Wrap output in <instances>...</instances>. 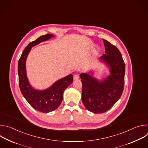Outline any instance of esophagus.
Masks as SVG:
<instances>
[{"mask_svg":"<svg viewBox=\"0 0 148 148\" xmlns=\"http://www.w3.org/2000/svg\"><path fill=\"white\" fill-rule=\"evenodd\" d=\"M73 78H74V80H77V79H79V75H77V74H75V75H74Z\"/></svg>","mask_w":148,"mask_h":148,"instance_id":"1","label":"esophagus"}]
</instances>
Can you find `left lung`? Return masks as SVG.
<instances>
[{"label": "left lung", "instance_id": "8db88e82", "mask_svg": "<svg viewBox=\"0 0 148 148\" xmlns=\"http://www.w3.org/2000/svg\"><path fill=\"white\" fill-rule=\"evenodd\" d=\"M105 54L99 58L110 69V75L102 80L94 77L92 71L81 73L82 102L89 111L101 114L107 112L120 98L123 90L125 66L119 50L103 39Z\"/></svg>", "mask_w": 148, "mask_h": 148}]
</instances>
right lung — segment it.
I'll list each match as a JSON object with an SVG mask.
<instances>
[{"mask_svg": "<svg viewBox=\"0 0 148 148\" xmlns=\"http://www.w3.org/2000/svg\"><path fill=\"white\" fill-rule=\"evenodd\" d=\"M54 37L53 34H47L31 42L23 50L18 62V83L21 92L33 108L43 113L53 111L60 106L62 101L63 92L73 81V76L70 74L58 79L49 88L38 90L32 87L28 80L26 62L32 48Z\"/></svg>", "mask_w": 148, "mask_h": 148, "instance_id": "add662e5", "label": "right lung"}]
</instances>
